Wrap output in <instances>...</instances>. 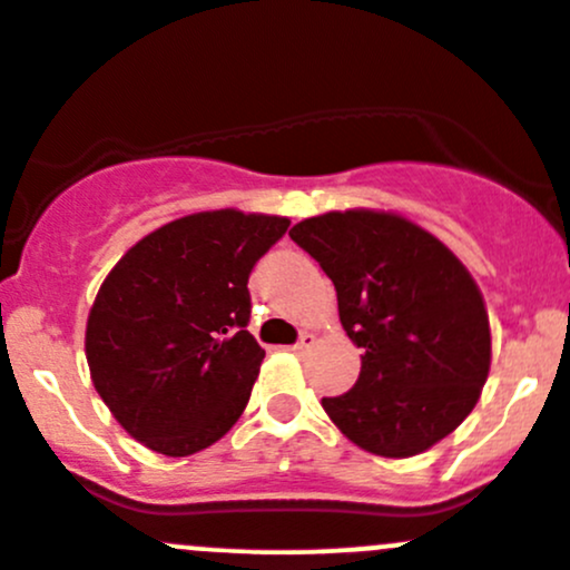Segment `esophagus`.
<instances>
[{"label": "esophagus", "mask_w": 570, "mask_h": 570, "mask_svg": "<svg viewBox=\"0 0 570 570\" xmlns=\"http://www.w3.org/2000/svg\"><path fill=\"white\" fill-rule=\"evenodd\" d=\"M313 348H315V334L313 332H304L302 340L293 345V351H296V354H307V351H313Z\"/></svg>", "instance_id": "1"}]
</instances>
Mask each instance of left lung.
Listing matches in <instances>:
<instances>
[{
	"mask_svg": "<svg viewBox=\"0 0 570 570\" xmlns=\"http://www.w3.org/2000/svg\"><path fill=\"white\" fill-rule=\"evenodd\" d=\"M291 238L334 283L340 324L362 348L354 390L321 401L328 420L381 459H412L450 436L491 367L489 313L466 266L392 210H326Z\"/></svg>",
	"mask_w": 570,
	"mask_h": 570,
	"instance_id": "8db88e82",
	"label": "left lung"
}]
</instances>
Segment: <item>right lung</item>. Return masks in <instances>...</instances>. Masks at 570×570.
<instances>
[{
  "label": "right lung",
  "instance_id": "obj_1",
  "mask_svg": "<svg viewBox=\"0 0 570 570\" xmlns=\"http://www.w3.org/2000/svg\"><path fill=\"white\" fill-rule=\"evenodd\" d=\"M287 216L199 210L137 242L87 315L90 379L111 416L154 453L184 459L244 414L266 351L246 332L249 272Z\"/></svg>",
  "mask_w": 570,
  "mask_h": 570
}]
</instances>
